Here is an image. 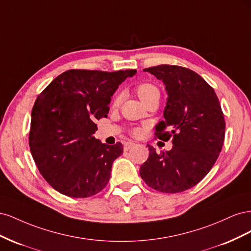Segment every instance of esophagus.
Returning a JSON list of instances; mask_svg holds the SVG:
<instances>
[{"instance_id": "1", "label": "esophagus", "mask_w": 251, "mask_h": 251, "mask_svg": "<svg viewBox=\"0 0 251 251\" xmlns=\"http://www.w3.org/2000/svg\"><path fill=\"white\" fill-rule=\"evenodd\" d=\"M135 146V143L133 142V141H126V142H125V144H124V150L125 151H127V150H130L131 148H133Z\"/></svg>"}]
</instances>
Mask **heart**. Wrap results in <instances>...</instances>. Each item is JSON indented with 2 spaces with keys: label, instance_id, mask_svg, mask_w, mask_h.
I'll list each match as a JSON object with an SVG mask.
<instances>
[{
  "label": "heart",
  "instance_id": "b5f03b06",
  "mask_svg": "<svg viewBox=\"0 0 251 251\" xmlns=\"http://www.w3.org/2000/svg\"><path fill=\"white\" fill-rule=\"evenodd\" d=\"M136 92H137V95H138L139 100L141 101L146 100L147 98H149L151 95H155V94L159 95L158 89L154 85H151V83H148V82L141 83V85H139L137 87V89H136ZM120 101H121V95H117L115 97V100H114V104L117 105V104L120 103ZM133 133L135 135H138L140 133V131L139 130H134Z\"/></svg>",
  "mask_w": 251,
  "mask_h": 251
}]
</instances>
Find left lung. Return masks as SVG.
<instances>
[{"label":"left lung","mask_w":251,"mask_h":251,"mask_svg":"<svg viewBox=\"0 0 251 251\" xmlns=\"http://www.w3.org/2000/svg\"><path fill=\"white\" fill-rule=\"evenodd\" d=\"M143 71L161 80L168 93L164 120L156 126V137L170 138L171 151L150 155L140 176L158 192L175 194L198 184L214 166L222 150L225 120L215 90L199 74L180 66L160 65Z\"/></svg>","instance_id":"obj_1"}]
</instances>
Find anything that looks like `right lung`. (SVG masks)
Segmentation results:
<instances>
[{
    "instance_id": "1",
    "label": "right lung",
    "mask_w": 251,
    "mask_h": 251,
    "mask_svg": "<svg viewBox=\"0 0 251 251\" xmlns=\"http://www.w3.org/2000/svg\"><path fill=\"white\" fill-rule=\"evenodd\" d=\"M136 70H69L53 79L31 112L29 146L42 176L72 198L96 195L108 184L112 164L124 151L94 137L96 119L108 117L111 97Z\"/></svg>"
}]
</instances>
